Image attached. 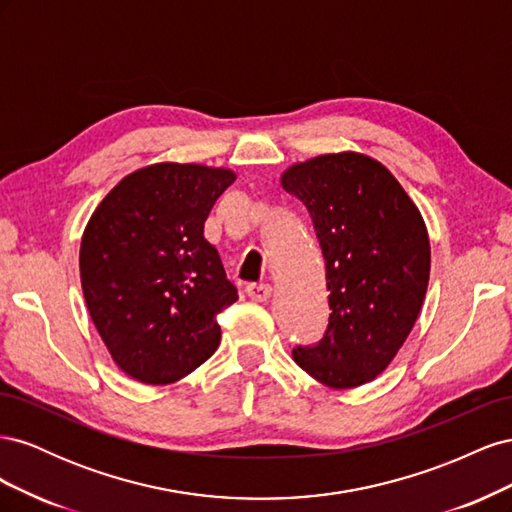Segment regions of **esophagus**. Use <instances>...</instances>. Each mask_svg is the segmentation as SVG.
Returning a JSON list of instances; mask_svg holds the SVG:
<instances>
[{
    "instance_id": "esophagus-1",
    "label": "esophagus",
    "mask_w": 512,
    "mask_h": 512,
    "mask_svg": "<svg viewBox=\"0 0 512 512\" xmlns=\"http://www.w3.org/2000/svg\"><path fill=\"white\" fill-rule=\"evenodd\" d=\"M271 286L269 284H247L245 294L256 303H265L271 297Z\"/></svg>"
}]
</instances>
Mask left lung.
Segmentation results:
<instances>
[{"label": "left lung", "instance_id": "obj_1", "mask_svg": "<svg viewBox=\"0 0 512 512\" xmlns=\"http://www.w3.org/2000/svg\"><path fill=\"white\" fill-rule=\"evenodd\" d=\"M282 188L312 218L331 309L324 337L294 348V361L331 389L371 382L425 301L431 250L421 213L389 170L354 151L290 166Z\"/></svg>", "mask_w": 512, "mask_h": 512}]
</instances>
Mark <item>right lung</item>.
<instances>
[{"label":"right lung","instance_id":"obj_1","mask_svg":"<svg viewBox=\"0 0 512 512\" xmlns=\"http://www.w3.org/2000/svg\"><path fill=\"white\" fill-rule=\"evenodd\" d=\"M235 173L162 162L121 179L81 241V284L119 369L170 384L220 346L218 314L239 299L205 220Z\"/></svg>","mask_w":512,"mask_h":512}]
</instances>
